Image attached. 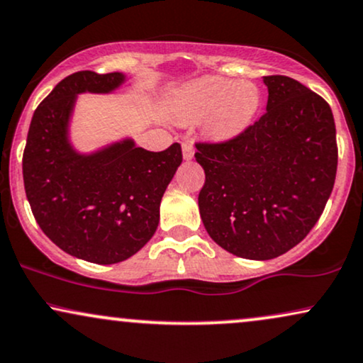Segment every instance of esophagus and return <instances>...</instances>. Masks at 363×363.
<instances>
[{
	"mask_svg": "<svg viewBox=\"0 0 363 363\" xmlns=\"http://www.w3.org/2000/svg\"><path fill=\"white\" fill-rule=\"evenodd\" d=\"M182 150H183V158H185V160L194 158L195 147H194V145H191L190 141H183L182 143Z\"/></svg>",
	"mask_w": 363,
	"mask_h": 363,
	"instance_id": "obj_1",
	"label": "esophagus"
}]
</instances>
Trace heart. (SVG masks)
Here are the masks:
<instances>
[{"label":"heart","mask_w":363,"mask_h":363,"mask_svg":"<svg viewBox=\"0 0 363 363\" xmlns=\"http://www.w3.org/2000/svg\"><path fill=\"white\" fill-rule=\"evenodd\" d=\"M182 121L205 118V129L216 140H230L250 126L261 107V92L250 82L207 75L186 84L177 94Z\"/></svg>","instance_id":"heart-1"}]
</instances>
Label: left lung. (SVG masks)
<instances>
[{"label":"left lung","instance_id":"left-lung-1","mask_svg":"<svg viewBox=\"0 0 363 363\" xmlns=\"http://www.w3.org/2000/svg\"><path fill=\"white\" fill-rule=\"evenodd\" d=\"M266 113L225 141L195 143L205 183L199 208L216 242L244 259H272L301 242L323 213L338 164L323 97L286 75H266Z\"/></svg>","mask_w":363,"mask_h":363}]
</instances>
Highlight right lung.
I'll use <instances>...</instances> for the list:
<instances>
[{
	"label": "right lung",
	"instance_id": "right-lung-1",
	"mask_svg": "<svg viewBox=\"0 0 363 363\" xmlns=\"http://www.w3.org/2000/svg\"><path fill=\"white\" fill-rule=\"evenodd\" d=\"M119 72L80 70L57 84L31 118L23 183L43 234L70 256L114 264L136 254L155 234L160 202L180 167L182 146L147 151L123 141L89 156L67 141L75 96L111 92Z\"/></svg>",
	"mask_w": 363,
	"mask_h": 363
}]
</instances>
